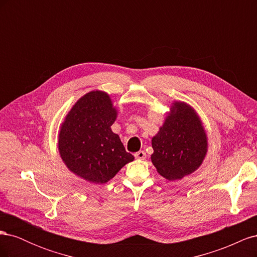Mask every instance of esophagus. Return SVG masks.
Masks as SVG:
<instances>
[{
	"label": "esophagus",
	"mask_w": 257,
	"mask_h": 257,
	"mask_svg": "<svg viewBox=\"0 0 257 257\" xmlns=\"http://www.w3.org/2000/svg\"><path fill=\"white\" fill-rule=\"evenodd\" d=\"M135 158L138 160H145L146 159V152L145 151H138L135 153Z\"/></svg>",
	"instance_id": "1"
}]
</instances>
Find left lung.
I'll list each match as a JSON object with an SVG mask.
<instances>
[{"mask_svg":"<svg viewBox=\"0 0 257 257\" xmlns=\"http://www.w3.org/2000/svg\"><path fill=\"white\" fill-rule=\"evenodd\" d=\"M151 161L168 180L181 179L200 166L207 153V138L196 113L184 103H174L170 112L152 138Z\"/></svg>","mask_w":257,"mask_h":257,"instance_id":"8db88e82","label":"left lung"}]
</instances>
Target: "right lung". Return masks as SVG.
I'll list each match as a JSON object with an SVG mask.
<instances>
[{
	"label": "right lung",
	"mask_w": 257,
	"mask_h": 257,
	"mask_svg": "<svg viewBox=\"0 0 257 257\" xmlns=\"http://www.w3.org/2000/svg\"><path fill=\"white\" fill-rule=\"evenodd\" d=\"M115 118L105 92H89L73 106L59 135L61 158L69 170L90 182L106 183L134 160L110 128Z\"/></svg>",
	"instance_id": "add662e5"
}]
</instances>
